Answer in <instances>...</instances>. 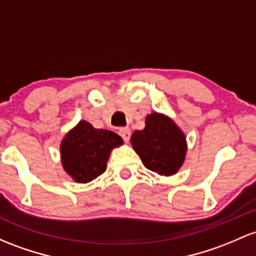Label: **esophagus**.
<instances>
[{
  "mask_svg": "<svg viewBox=\"0 0 256 256\" xmlns=\"http://www.w3.org/2000/svg\"><path fill=\"white\" fill-rule=\"evenodd\" d=\"M119 134L122 137V140L125 142H128L131 137V130L128 128H119Z\"/></svg>",
  "mask_w": 256,
  "mask_h": 256,
  "instance_id": "34e87169",
  "label": "esophagus"
}]
</instances>
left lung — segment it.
Returning a JSON list of instances; mask_svg holds the SVG:
<instances>
[{"label": "left lung", "instance_id": "8db88e82", "mask_svg": "<svg viewBox=\"0 0 256 256\" xmlns=\"http://www.w3.org/2000/svg\"><path fill=\"white\" fill-rule=\"evenodd\" d=\"M134 150L148 170L159 175L178 172L186 156V138L172 120L153 113L146 119V128L131 137Z\"/></svg>", "mask_w": 256, "mask_h": 256}]
</instances>
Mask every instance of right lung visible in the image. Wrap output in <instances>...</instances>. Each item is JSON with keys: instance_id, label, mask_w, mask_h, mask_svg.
I'll list each match as a JSON object with an SVG mask.
<instances>
[{"instance_id": "right-lung-1", "label": "right lung", "mask_w": 256, "mask_h": 256, "mask_svg": "<svg viewBox=\"0 0 256 256\" xmlns=\"http://www.w3.org/2000/svg\"><path fill=\"white\" fill-rule=\"evenodd\" d=\"M122 143L119 134L94 128L82 120L62 142L60 154L64 170L80 184L92 181L104 172L110 150Z\"/></svg>"}]
</instances>
